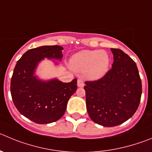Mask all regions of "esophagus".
I'll use <instances>...</instances> for the list:
<instances>
[{"mask_svg":"<svg viewBox=\"0 0 152 152\" xmlns=\"http://www.w3.org/2000/svg\"><path fill=\"white\" fill-rule=\"evenodd\" d=\"M77 86L79 87H83L84 86V83H83V80L82 79H78L77 80Z\"/></svg>","mask_w":152,"mask_h":152,"instance_id":"34e87169","label":"esophagus"}]
</instances>
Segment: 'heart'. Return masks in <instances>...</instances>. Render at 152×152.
Wrapping results in <instances>:
<instances>
[{
  "label": "heart",
  "mask_w": 152,
  "mask_h": 152,
  "mask_svg": "<svg viewBox=\"0 0 152 152\" xmlns=\"http://www.w3.org/2000/svg\"><path fill=\"white\" fill-rule=\"evenodd\" d=\"M110 59L103 50H83L72 57L71 67L78 72H87V77L97 80L103 77L109 67Z\"/></svg>",
  "instance_id": "heart-1"
}]
</instances>
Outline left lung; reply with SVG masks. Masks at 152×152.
<instances>
[{"label": "left lung", "instance_id": "1", "mask_svg": "<svg viewBox=\"0 0 152 152\" xmlns=\"http://www.w3.org/2000/svg\"><path fill=\"white\" fill-rule=\"evenodd\" d=\"M111 69L103 77L85 81L86 104L93 121L104 126L121 124L140 105L142 81L136 64L120 49L111 48Z\"/></svg>", "mask_w": 152, "mask_h": 152}]
</instances>
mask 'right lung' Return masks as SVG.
<instances>
[{
    "mask_svg": "<svg viewBox=\"0 0 152 152\" xmlns=\"http://www.w3.org/2000/svg\"><path fill=\"white\" fill-rule=\"evenodd\" d=\"M62 49L58 45L31 49L17 61L13 70L10 82L12 102L22 115L34 123L45 124L60 119L69 98L77 90L76 78L69 83L44 82L33 75L37 63L45 57L62 59Z\"/></svg>",
    "mask_w": 152,
    "mask_h": 152,
    "instance_id": "right-lung-1",
    "label": "right lung"
}]
</instances>
